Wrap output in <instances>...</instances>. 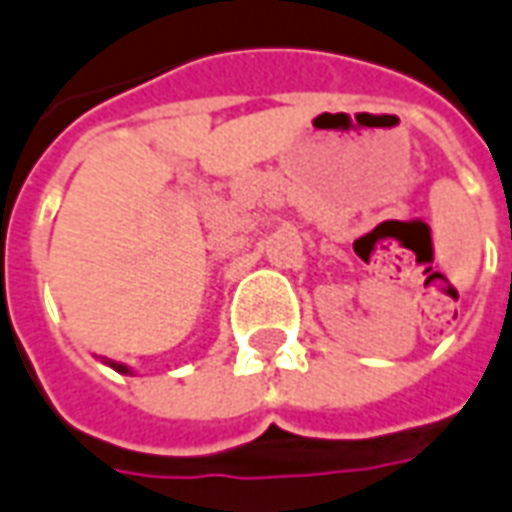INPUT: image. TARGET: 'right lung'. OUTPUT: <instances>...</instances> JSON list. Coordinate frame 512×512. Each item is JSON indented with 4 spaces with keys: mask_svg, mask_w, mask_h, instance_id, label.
Returning a JSON list of instances; mask_svg holds the SVG:
<instances>
[{
    "mask_svg": "<svg viewBox=\"0 0 512 512\" xmlns=\"http://www.w3.org/2000/svg\"><path fill=\"white\" fill-rule=\"evenodd\" d=\"M110 366L116 368V371H127V366H121V363H110Z\"/></svg>",
    "mask_w": 512,
    "mask_h": 512,
    "instance_id": "add662e5",
    "label": "right lung"
}]
</instances>
